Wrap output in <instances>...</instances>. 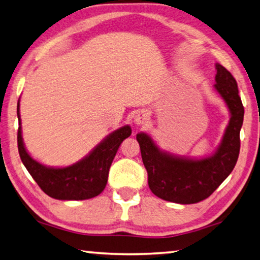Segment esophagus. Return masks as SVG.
Wrapping results in <instances>:
<instances>
[{"mask_svg": "<svg viewBox=\"0 0 260 260\" xmlns=\"http://www.w3.org/2000/svg\"><path fill=\"white\" fill-rule=\"evenodd\" d=\"M135 122H136V124H138V125L145 124V123L147 122V115L144 113L138 114V115H136V117H135Z\"/></svg>", "mask_w": 260, "mask_h": 260, "instance_id": "esophagus-1", "label": "esophagus"}]
</instances>
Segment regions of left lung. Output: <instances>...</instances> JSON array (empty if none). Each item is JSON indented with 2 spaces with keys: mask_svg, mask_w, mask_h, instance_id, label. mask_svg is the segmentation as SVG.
I'll list each match as a JSON object with an SVG mask.
<instances>
[{
  "mask_svg": "<svg viewBox=\"0 0 260 260\" xmlns=\"http://www.w3.org/2000/svg\"><path fill=\"white\" fill-rule=\"evenodd\" d=\"M216 70L215 88L230 109L231 120L212 156L202 160L174 156L160 151L148 135H137L149 188L166 201L180 204L203 201L230 176L238 161L244 107L233 75L219 63L216 65Z\"/></svg>",
  "mask_w": 260,
  "mask_h": 260,
  "instance_id": "left-lung-1",
  "label": "left lung"
}]
</instances>
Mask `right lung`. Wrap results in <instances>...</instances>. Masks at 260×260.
Wrapping results in <instances>:
<instances>
[{
  "mask_svg": "<svg viewBox=\"0 0 260 260\" xmlns=\"http://www.w3.org/2000/svg\"><path fill=\"white\" fill-rule=\"evenodd\" d=\"M18 151L27 171L43 192L57 200H86L99 195L106 187L108 171L121 143L131 135L129 125L122 126L107 136L88 156L67 168H49L31 158L21 137L19 102Z\"/></svg>",
  "mask_w": 260,
  "mask_h": 260,
  "instance_id": "add662e5",
  "label": "right lung"
}]
</instances>
